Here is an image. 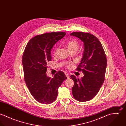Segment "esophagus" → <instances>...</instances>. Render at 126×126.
<instances>
[{"label": "esophagus", "instance_id": "1", "mask_svg": "<svg viewBox=\"0 0 126 126\" xmlns=\"http://www.w3.org/2000/svg\"><path fill=\"white\" fill-rule=\"evenodd\" d=\"M65 76H66V77H67V79H69V78H70V77H69V75H68V74H65Z\"/></svg>", "mask_w": 126, "mask_h": 126}]
</instances>
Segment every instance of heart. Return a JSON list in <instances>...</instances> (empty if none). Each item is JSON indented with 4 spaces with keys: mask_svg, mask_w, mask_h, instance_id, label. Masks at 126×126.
<instances>
[{
    "mask_svg": "<svg viewBox=\"0 0 126 126\" xmlns=\"http://www.w3.org/2000/svg\"><path fill=\"white\" fill-rule=\"evenodd\" d=\"M79 42L76 40H72L69 41V42H67L66 44V47L69 49V51H72V50H77L78 48H79ZM59 48H57L54 51V54H56L58 52ZM74 62H70L67 63L66 67L67 68H70L72 67V66L74 64Z\"/></svg>",
    "mask_w": 126,
    "mask_h": 126,
    "instance_id": "1",
    "label": "heart"
}]
</instances>
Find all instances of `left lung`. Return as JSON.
Returning <instances> with one entry per match:
<instances>
[{
	"label": "left lung",
	"mask_w": 126,
	"mask_h": 126,
	"mask_svg": "<svg viewBox=\"0 0 126 126\" xmlns=\"http://www.w3.org/2000/svg\"><path fill=\"white\" fill-rule=\"evenodd\" d=\"M70 35L80 39L84 45L82 58L76 69L82 71L84 76L81 79L74 75L70 76L74 81L73 95L79 101H88L96 95L104 82L107 63L106 56L100 42L94 35L78 32Z\"/></svg>",
	"instance_id": "left-lung-1"
}]
</instances>
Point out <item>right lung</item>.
<instances>
[{
  "instance_id": "1",
  "label": "right lung",
  "mask_w": 126,
  "mask_h": 126,
  "mask_svg": "<svg viewBox=\"0 0 126 126\" xmlns=\"http://www.w3.org/2000/svg\"><path fill=\"white\" fill-rule=\"evenodd\" d=\"M65 32H49L38 35L27 44L22 57L24 80L31 94L40 103L48 104L56 100L58 88L67 79L59 71L51 79L47 76L51 50L65 35Z\"/></svg>"
}]
</instances>
